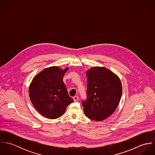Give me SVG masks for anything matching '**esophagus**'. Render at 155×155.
Returning <instances> with one entry per match:
<instances>
[{"label":"esophagus","instance_id":"34e87169","mask_svg":"<svg viewBox=\"0 0 155 155\" xmlns=\"http://www.w3.org/2000/svg\"><path fill=\"white\" fill-rule=\"evenodd\" d=\"M78 99H79V97H78V96H74V97H73V100H74V101H77L78 100Z\"/></svg>","mask_w":155,"mask_h":155}]
</instances>
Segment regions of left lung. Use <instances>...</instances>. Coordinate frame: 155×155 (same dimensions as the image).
<instances>
[{"label":"left lung","instance_id":"8db88e82","mask_svg":"<svg viewBox=\"0 0 155 155\" xmlns=\"http://www.w3.org/2000/svg\"><path fill=\"white\" fill-rule=\"evenodd\" d=\"M87 100L82 101L85 116L101 121L116 110L121 98L122 87L119 78L104 67H93L86 71Z\"/></svg>","mask_w":155,"mask_h":155}]
</instances>
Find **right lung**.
I'll return each instance as SVG.
<instances>
[{"mask_svg":"<svg viewBox=\"0 0 155 155\" xmlns=\"http://www.w3.org/2000/svg\"><path fill=\"white\" fill-rule=\"evenodd\" d=\"M68 68H45L33 79L29 86V97L35 108L45 117L54 119L61 116L73 101L69 97L63 76Z\"/></svg>","mask_w":155,"mask_h":155,"instance_id":"obj_1","label":"right lung"}]
</instances>
